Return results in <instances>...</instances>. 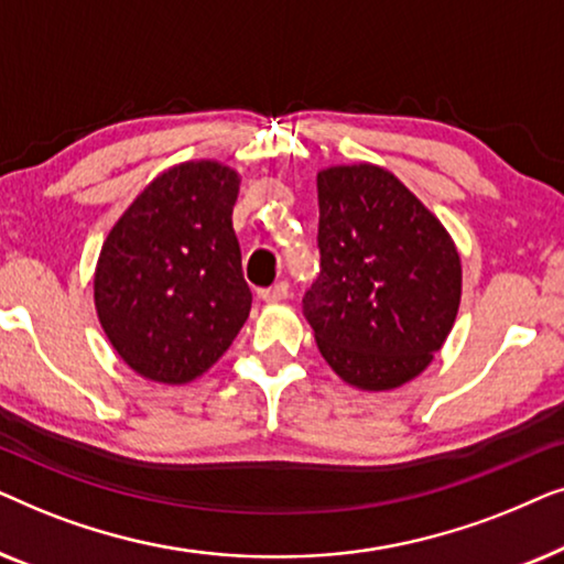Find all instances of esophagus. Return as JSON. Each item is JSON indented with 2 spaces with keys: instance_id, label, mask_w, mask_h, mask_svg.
Segmentation results:
<instances>
[{
  "instance_id": "esophagus-1",
  "label": "esophagus",
  "mask_w": 564,
  "mask_h": 564,
  "mask_svg": "<svg viewBox=\"0 0 564 564\" xmlns=\"http://www.w3.org/2000/svg\"><path fill=\"white\" fill-rule=\"evenodd\" d=\"M259 295H261V300H267V303H282V300L290 297V284L276 282V284H272V288L261 290Z\"/></svg>"
}]
</instances>
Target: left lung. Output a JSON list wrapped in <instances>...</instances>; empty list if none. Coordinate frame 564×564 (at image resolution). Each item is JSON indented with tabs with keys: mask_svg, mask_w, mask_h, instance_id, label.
<instances>
[{
	"mask_svg": "<svg viewBox=\"0 0 564 564\" xmlns=\"http://www.w3.org/2000/svg\"><path fill=\"white\" fill-rule=\"evenodd\" d=\"M321 274L303 297L323 359L361 390L398 388L442 349L459 311L449 234L380 166L318 174Z\"/></svg>",
	"mask_w": 564,
	"mask_h": 564,
	"instance_id": "1",
	"label": "left lung"
}]
</instances>
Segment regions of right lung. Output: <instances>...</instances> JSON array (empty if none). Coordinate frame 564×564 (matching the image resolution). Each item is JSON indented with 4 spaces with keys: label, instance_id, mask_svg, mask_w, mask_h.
Segmentation results:
<instances>
[{
    "label": "right lung",
    "instance_id": "add662e5",
    "mask_svg": "<svg viewBox=\"0 0 564 564\" xmlns=\"http://www.w3.org/2000/svg\"><path fill=\"white\" fill-rule=\"evenodd\" d=\"M238 176L189 161L156 176L99 253L95 305L128 367L182 384L218 361L251 311L230 223Z\"/></svg>",
    "mask_w": 564,
    "mask_h": 564
}]
</instances>
